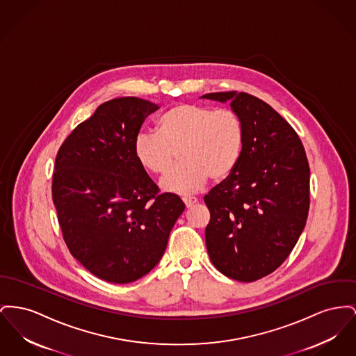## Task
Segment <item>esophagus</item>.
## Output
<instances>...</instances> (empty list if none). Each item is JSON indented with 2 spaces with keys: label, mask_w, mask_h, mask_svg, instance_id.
Listing matches in <instances>:
<instances>
[{
  "label": "esophagus",
  "mask_w": 356,
  "mask_h": 356,
  "mask_svg": "<svg viewBox=\"0 0 356 356\" xmlns=\"http://www.w3.org/2000/svg\"><path fill=\"white\" fill-rule=\"evenodd\" d=\"M183 202H184L186 207L189 209V207H192L193 204L197 203V199H196V197H191V196H184V197H183Z\"/></svg>",
  "instance_id": "esophagus-1"
}]
</instances>
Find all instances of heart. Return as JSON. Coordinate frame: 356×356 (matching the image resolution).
<instances>
[{
    "label": "heart",
    "instance_id": "b5f03b06",
    "mask_svg": "<svg viewBox=\"0 0 356 356\" xmlns=\"http://www.w3.org/2000/svg\"><path fill=\"white\" fill-rule=\"evenodd\" d=\"M157 130L136 136L134 156L141 167L161 176L170 169L179 152L181 164L161 181L168 192L195 193L209 177L213 181L227 179L241 161L245 127L230 108L180 104L161 115Z\"/></svg>",
    "mask_w": 356,
    "mask_h": 356
}]
</instances>
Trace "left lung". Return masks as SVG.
Masks as SVG:
<instances>
[{
	"mask_svg": "<svg viewBox=\"0 0 356 356\" xmlns=\"http://www.w3.org/2000/svg\"><path fill=\"white\" fill-rule=\"evenodd\" d=\"M230 101L245 127L241 161L204 196L209 209L206 245L225 275L252 282L278 269L305 227L309 164L304 145L272 106L248 92H209Z\"/></svg>",
	"mask_w": 356,
	"mask_h": 356,
	"instance_id": "left-lung-1",
	"label": "left lung"
}]
</instances>
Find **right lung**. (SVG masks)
Masks as SVG:
<instances>
[{"mask_svg":"<svg viewBox=\"0 0 356 356\" xmlns=\"http://www.w3.org/2000/svg\"><path fill=\"white\" fill-rule=\"evenodd\" d=\"M159 106L121 97L98 106L56 154L52 200L70 252L94 275L114 284L150 272L184 211L160 193L134 156V138Z\"/></svg>","mask_w":356,"mask_h":356,"instance_id":"1","label":"right lung"}]
</instances>
